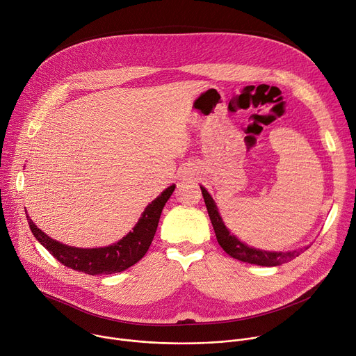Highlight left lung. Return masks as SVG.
I'll use <instances>...</instances> for the list:
<instances>
[{
	"label": "left lung",
	"mask_w": 356,
	"mask_h": 356,
	"mask_svg": "<svg viewBox=\"0 0 356 356\" xmlns=\"http://www.w3.org/2000/svg\"><path fill=\"white\" fill-rule=\"evenodd\" d=\"M202 197H204V202L207 206V211L213 224V228L216 231V236L221 248L228 253L229 257L241 261V262H248L250 265H259V266H277L284 262H289L298 257L301 252L309 249V246H304L300 249L289 250V252H269V250H262L248 246L246 243L241 242L235 235H232L228 228L225 227L218 209L216 206V202L213 197L209 194V191L200 186Z\"/></svg>",
	"instance_id": "left-lung-1"
}]
</instances>
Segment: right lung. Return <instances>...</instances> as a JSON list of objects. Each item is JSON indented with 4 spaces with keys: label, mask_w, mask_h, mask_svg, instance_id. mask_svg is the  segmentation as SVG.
Listing matches in <instances>:
<instances>
[{
    "label": "right lung",
    "mask_w": 356,
    "mask_h": 356,
    "mask_svg": "<svg viewBox=\"0 0 356 356\" xmlns=\"http://www.w3.org/2000/svg\"><path fill=\"white\" fill-rule=\"evenodd\" d=\"M175 187L176 186L172 184L150 202L131 232L117 243L104 248L84 249L63 245L39 229L29 216H26V218L33 236L50 252V255H54V258L65 266L91 276L113 275L131 268L145 257L154 241L162 210L175 191Z\"/></svg>",
    "instance_id": "right-lung-1"
}]
</instances>
